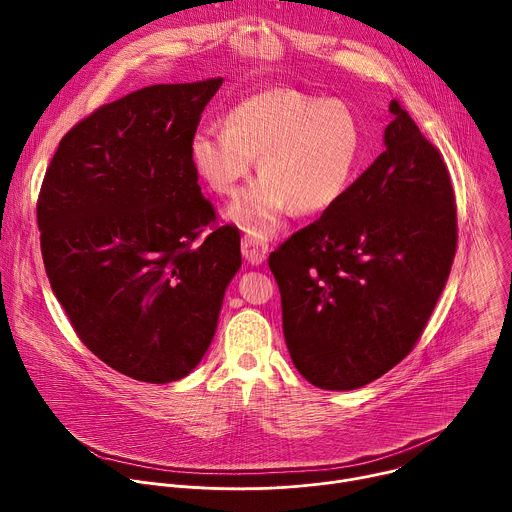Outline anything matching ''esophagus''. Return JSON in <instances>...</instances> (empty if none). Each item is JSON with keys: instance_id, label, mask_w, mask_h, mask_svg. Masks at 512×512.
Segmentation results:
<instances>
[{"instance_id": "esophagus-1", "label": "esophagus", "mask_w": 512, "mask_h": 512, "mask_svg": "<svg viewBox=\"0 0 512 512\" xmlns=\"http://www.w3.org/2000/svg\"><path fill=\"white\" fill-rule=\"evenodd\" d=\"M241 251H243V257H245L251 265H261V263L267 259L269 247H267L265 241L247 235V237H243V241H241Z\"/></svg>"}]
</instances>
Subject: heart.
I'll return each mask as SVG.
<instances>
[{
  "label": "heart",
  "mask_w": 512,
  "mask_h": 512,
  "mask_svg": "<svg viewBox=\"0 0 512 512\" xmlns=\"http://www.w3.org/2000/svg\"><path fill=\"white\" fill-rule=\"evenodd\" d=\"M190 158L218 196L235 194L259 158L263 178L233 202L229 216L263 239L279 229L289 206L314 214L344 196L362 158V129L342 101L269 89L239 101L225 129H198Z\"/></svg>",
  "instance_id": "b5f03b06"
}]
</instances>
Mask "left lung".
I'll return each mask as SVG.
<instances>
[{"mask_svg":"<svg viewBox=\"0 0 512 512\" xmlns=\"http://www.w3.org/2000/svg\"><path fill=\"white\" fill-rule=\"evenodd\" d=\"M389 111L385 152L269 255L289 356L328 391L369 385L411 352L456 255L446 164L397 101Z\"/></svg>","mask_w":512,"mask_h":512,"instance_id":"8db88e82","label":"left lung"}]
</instances>
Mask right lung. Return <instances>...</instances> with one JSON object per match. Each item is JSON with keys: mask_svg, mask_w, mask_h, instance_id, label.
Returning a JSON list of instances; mask_svg holds the SVG:
<instances>
[{"mask_svg": "<svg viewBox=\"0 0 512 512\" xmlns=\"http://www.w3.org/2000/svg\"><path fill=\"white\" fill-rule=\"evenodd\" d=\"M223 79L152 85L79 121L38 196L52 291L83 344L143 383L186 377L208 350L241 237L218 227L190 158Z\"/></svg>", "mask_w": 512, "mask_h": 512, "instance_id": "1", "label": "right lung"}]
</instances>
